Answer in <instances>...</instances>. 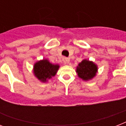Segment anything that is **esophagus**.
Returning a JSON list of instances; mask_svg holds the SVG:
<instances>
[{
    "label": "esophagus",
    "instance_id": "esophagus-1",
    "mask_svg": "<svg viewBox=\"0 0 126 126\" xmlns=\"http://www.w3.org/2000/svg\"><path fill=\"white\" fill-rule=\"evenodd\" d=\"M63 61L65 63H67V64H68V63L70 62V59H69V58H68V57H64L63 59Z\"/></svg>",
    "mask_w": 126,
    "mask_h": 126
}]
</instances>
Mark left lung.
<instances>
[{
    "instance_id": "obj_1",
    "label": "left lung",
    "mask_w": 126,
    "mask_h": 126,
    "mask_svg": "<svg viewBox=\"0 0 126 126\" xmlns=\"http://www.w3.org/2000/svg\"><path fill=\"white\" fill-rule=\"evenodd\" d=\"M97 72V66L94 62L84 59L77 67V73L79 78L83 80H91L96 76Z\"/></svg>"
}]
</instances>
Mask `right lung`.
<instances>
[{
  "mask_svg": "<svg viewBox=\"0 0 126 126\" xmlns=\"http://www.w3.org/2000/svg\"><path fill=\"white\" fill-rule=\"evenodd\" d=\"M59 68V65H54L47 59H43L34 64L33 73L39 80L46 82L56 75Z\"/></svg>",
  "mask_w": 126,
  "mask_h": 126,
  "instance_id": "1",
  "label": "right lung"
}]
</instances>
